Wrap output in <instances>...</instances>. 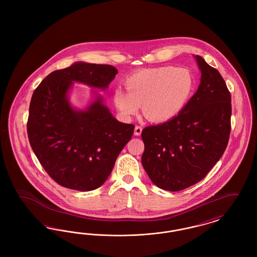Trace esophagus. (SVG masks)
Segmentation results:
<instances>
[{
  "mask_svg": "<svg viewBox=\"0 0 257 257\" xmlns=\"http://www.w3.org/2000/svg\"><path fill=\"white\" fill-rule=\"evenodd\" d=\"M142 131H143V127L136 126L134 130L135 136H140V135L142 134Z\"/></svg>",
  "mask_w": 257,
  "mask_h": 257,
  "instance_id": "1",
  "label": "esophagus"
}]
</instances>
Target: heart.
<instances>
[{"label":"heart","mask_w":257,"mask_h":257,"mask_svg":"<svg viewBox=\"0 0 257 257\" xmlns=\"http://www.w3.org/2000/svg\"><path fill=\"white\" fill-rule=\"evenodd\" d=\"M125 87L127 91L116 88L112 94L122 116L130 118L143 106L149 120L165 122L183 110L194 88V78L186 68L159 66L131 75Z\"/></svg>","instance_id":"obj_1"}]
</instances>
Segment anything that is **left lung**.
Here are the masks:
<instances>
[{"label":"left lung","mask_w":257,"mask_h":257,"mask_svg":"<svg viewBox=\"0 0 257 257\" xmlns=\"http://www.w3.org/2000/svg\"><path fill=\"white\" fill-rule=\"evenodd\" d=\"M201 72L196 93L167 122L142 132V164L150 180L177 192L202 180L222 156L230 135L231 96L220 72L195 56Z\"/></svg>","instance_id":"8db88e82"}]
</instances>
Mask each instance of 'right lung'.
Masks as SVG:
<instances>
[{
    "instance_id": "1",
    "label": "right lung",
    "mask_w": 257,
    "mask_h": 257,
    "mask_svg": "<svg viewBox=\"0 0 257 257\" xmlns=\"http://www.w3.org/2000/svg\"><path fill=\"white\" fill-rule=\"evenodd\" d=\"M117 72L111 65L79 61L50 73L35 89L27 123L30 145L61 186L83 192L97 189L131 140L134 125L114 118L95 90L85 110L74 108L68 97L74 82L105 90Z\"/></svg>"
}]
</instances>
